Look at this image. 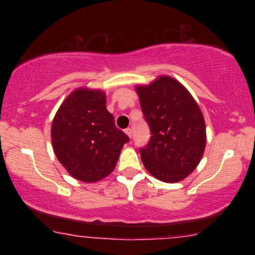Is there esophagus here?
Here are the masks:
<instances>
[{
    "label": "esophagus",
    "mask_w": 255,
    "mask_h": 255,
    "mask_svg": "<svg viewBox=\"0 0 255 255\" xmlns=\"http://www.w3.org/2000/svg\"><path fill=\"white\" fill-rule=\"evenodd\" d=\"M125 133H127V134L128 135V138L131 139V137H132V131H131V128H125Z\"/></svg>",
    "instance_id": "obj_1"
}]
</instances>
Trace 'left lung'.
<instances>
[{"label":"left lung","instance_id":"obj_1","mask_svg":"<svg viewBox=\"0 0 255 255\" xmlns=\"http://www.w3.org/2000/svg\"><path fill=\"white\" fill-rule=\"evenodd\" d=\"M135 90L152 134L139 149L145 168L167 183L186 179L200 163L207 142L200 107L179 81L167 75Z\"/></svg>","mask_w":255,"mask_h":255}]
</instances>
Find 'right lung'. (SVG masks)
Listing matches in <instances>:
<instances>
[{
	"instance_id": "add662e5",
	"label": "right lung",
	"mask_w": 255,
	"mask_h": 255,
	"mask_svg": "<svg viewBox=\"0 0 255 255\" xmlns=\"http://www.w3.org/2000/svg\"><path fill=\"white\" fill-rule=\"evenodd\" d=\"M55 155L74 179L96 182L116 167L130 138L116 128L102 90L79 88L55 114L51 128Z\"/></svg>"
}]
</instances>
